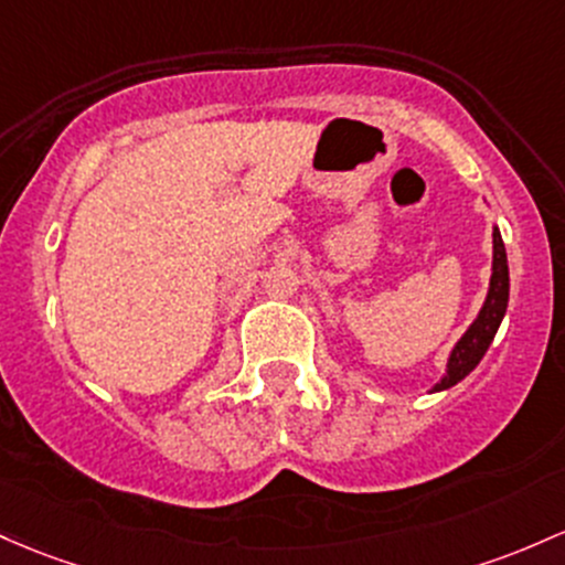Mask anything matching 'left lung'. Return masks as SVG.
Wrapping results in <instances>:
<instances>
[{
  "instance_id": "1",
  "label": "left lung",
  "mask_w": 565,
  "mask_h": 565,
  "mask_svg": "<svg viewBox=\"0 0 565 565\" xmlns=\"http://www.w3.org/2000/svg\"><path fill=\"white\" fill-rule=\"evenodd\" d=\"M507 302H510V265H507V249L499 227H493V265L486 302H482L480 313L469 324V330L458 338V343L448 356V364H445V375L434 383L431 394L456 386L458 381H463L480 364L488 345L493 343L495 332H499L501 319L507 313Z\"/></svg>"
}]
</instances>
